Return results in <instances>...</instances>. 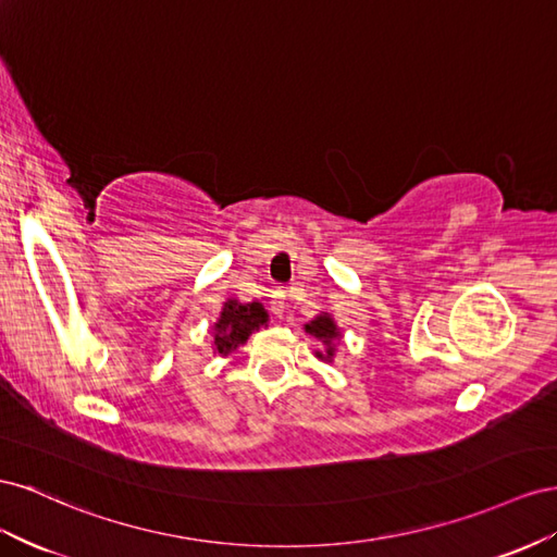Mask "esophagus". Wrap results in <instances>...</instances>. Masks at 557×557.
I'll use <instances>...</instances> for the list:
<instances>
[{
	"mask_svg": "<svg viewBox=\"0 0 557 557\" xmlns=\"http://www.w3.org/2000/svg\"><path fill=\"white\" fill-rule=\"evenodd\" d=\"M284 310H287V294L275 292L273 300H270V312H273L275 317H282Z\"/></svg>",
	"mask_w": 557,
	"mask_h": 557,
	"instance_id": "esophagus-1",
	"label": "esophagus"
}]
</instances>
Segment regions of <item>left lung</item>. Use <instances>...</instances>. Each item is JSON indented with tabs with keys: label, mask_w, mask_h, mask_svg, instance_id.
Masks as SVG:
<instances>
[{
	"label": "left lung",
	"mask_w": 557,
	"mask_h": 557,
	"mask_svg": "<svg viewBox=\"0 0 557 557\" xmlns=\"http://www.w3.org/2000/svg\"><path fill=\"white\" fill-rule=\"evenodd\" d=\"M306 331L312 333L314 338H320V341L326 343V359H331V357H333V345H331V341L338 336L336 324H333L331 317H329V314H320V317H317V320H312L310 324H306ZM317 357H324V355L317 352Z\"/></svg>",
	"instance_id": "left-lung-1"
}]
</instances>
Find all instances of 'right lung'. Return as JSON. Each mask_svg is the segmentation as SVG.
I'll return each instance as SVG.
<instances>
[{
    "mask_svg": "<svg viewBox=\"0 0 557 557\" xmlns=\"http://www.w3.org/2000/svg\"><path fill=\"white\" fill-rule=\"evenodd\" d=\"M268 322V312L261 304H237V300H228L221 310V317L216 322V336H214V349L219 355H228L240 343L249 338L251 331H257Z\"/></svg>",
    "mask_w": 557,
    "mask_h": 557,
    "instance_id": "obj_1",
    "label": "right lung"
}]
</instances>
